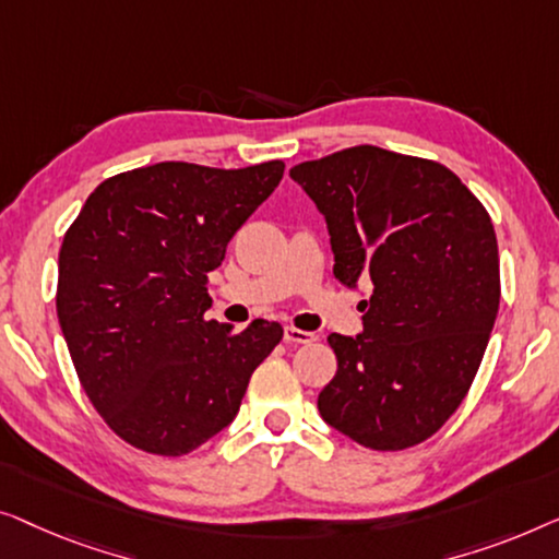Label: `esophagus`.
<instances>
[{"mask_svg":"<svg viewBox=\"0 0 559 559\" xmlns=\"http://www.w3.org/2000/svg\"><path fill=\"white\" fill-rule=\"evenodd\" d=\"M283 340H286L288 344H311V342H317V334L304 332V329H296V326H286L283 329Z\"/></svg>","mask_w":559,"mask_h":559,"instance_id":"1","label":"esophagus"}]
</instances>
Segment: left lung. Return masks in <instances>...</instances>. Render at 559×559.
Instances as JSON below:
<instances>
[{"instance_id":"1","label":"left lung","mask_w":559,"mask_h":559,"mask_svg":"<svg viewBox=\"0 0 559 559\" xmlns=\"http://www.w3.org/2000/svg\"><path fill=\"white\" fill-rule=\"evenodd\" d=\"M290 179L326 219L334 276L372 286L361 334H329L321 418L372 451L418 445L466 397L497 321L489 212L443 164L369 144L296 164Z\"/></svg>"}]
</instances>
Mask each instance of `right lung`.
<instances>
[{
  "instance_id": "1",
  "label": "right lung",
  "mask_w": 559,
  "mask_h": 559,
  "mask_svg": "<svg viewBox=\"0 0 559 559\" xmlns=\"http://www.w3.org/2000/svg\"><path fill=\"white\" fill-rule=\"evenodd\" d=\"M283 162L212 169L159 162L100 182L58 258V321L85 395L126 443L185 455L240 411L283 326L207 321V273Z\"/></svg>"
}]
</instances>
